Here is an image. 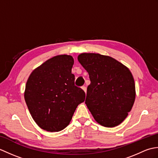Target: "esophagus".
<instances>
[{"instance_id":"1","label":"esophagus","mask_w":158,"mask_h":158,"mask_svg":"<svg viewBox=\"0 0 158 158\" xmlns=\"http://www.w3.org/2000/svg\"><path fill=\"white\" fill-rule=\"evenodd\" d=\"M81 88L83 89V91L85 92V93H86V92H87V88H86V87H85V86H83Z\"/></svg>"}]
</instances>
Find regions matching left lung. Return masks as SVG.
<instances>
[{
  "label": "left lung",
  "instance_id": "8db88e82",
  "mask_svg": "<svg viewBox=\"0 0 158 158\" xmlns=\"http://www.w3.org/2000/svg\"><path fill=\"white\" fill-rule=\"evenodd\" d=\"M78 60L89 74L85 104L100 125L112 127L126 118L135 100V83L126 66L111 57L83 53Z\"/></svg>",
  "mask_w": 158,
  "mask_h": 158
}]
</instances>
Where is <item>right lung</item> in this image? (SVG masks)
<instances>
[{"label":"right lung","instance_id":"obj_1","mask_svg":"<svg viewBox=\"0 0 158 158\" xmlns=\"http://www.w3.org/2000/svg\"><path fill=\"white\" fill-rule=\"evenodd\" d=\"M71 56L53 57L35 69L26 82L24 98L33 119L48 132H59L69 125L85 94L75 85Z\"/></svg>","mask_w":158,"mask_h":158}]
</instances>
